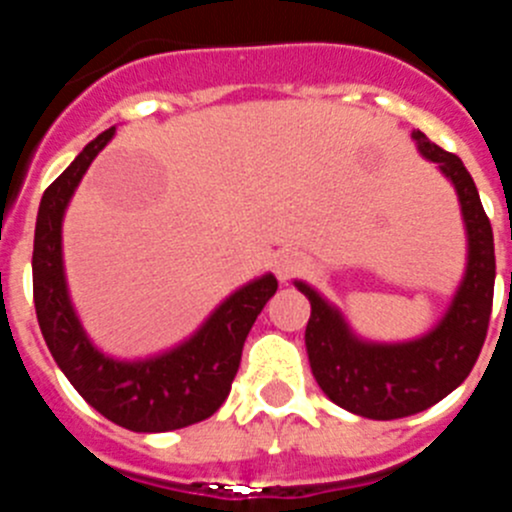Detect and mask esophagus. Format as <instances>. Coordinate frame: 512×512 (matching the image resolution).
I'll return each mask as SVG.
<instances>
[{"label":"esophagus","instance_id":"1","mask_svg":"<svg viewBox=\"0 0 512 512\" xmlns=\"http://www.w3.org/2000/svg\"><path fill=\"white\" fill-rule=\"evenodd\" d=\"M274 266H277V277L282 279V282H287V279L297 277V274L305 269V261H302L300 253L284 251V253H279L277 261H274Z\"/></svg>","mask_w":512,"mask_h":512}]
</instances>
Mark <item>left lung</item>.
<instances>
[{"mask_svg":"<svg viewBox=\"0 0 512 512\" xmlns=\"http://www.w3.org/2000/svg\"><path fill=\"white\" fill-rule=\"evenodd\" d=\"M420 153L449 176L461 202L469 235L467 274L446 318L410 343H364L348 330L336 307L307 284L295 282L310 300L305 328L312 377L343 410L372 420H395L423 413L469 377L485 346L495 295V241L472 174L461 158L413 133Z\"/></svg>","mask_w":512,"mask_h":512,"instance_id":"1","label":"left lung"}]
</instances>
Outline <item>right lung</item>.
<instances>
[{
  "label": "right lung",
  "instance_id": "obj_1",
  "mask_svg": "<svg viewBox=\"0 0 512 512\" xmlns=\"http://www.w3.org/2000/svg\"><path fill=\"white\" fill-rule=\"evenodd\" d=\"M115 128L89 143L43 192L33 243V300L43 338L61 372L84 400L112 423L135 433H164L210 418L225 402L241 366L243 343L277 292L266 274L217 307L187 343L146 361H115L87 338L66 292L61 220L71 194Z\"/></svg>",
  "mask_w": 512,
  "mask_h": 512
}]
</instances>
